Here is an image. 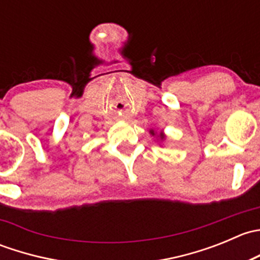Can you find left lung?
<instances>
[{"label": "left lung", "mask_w": 260, "mask_h": 260, "mask_svg": "<svg viewBox=\"0 0 260 260\" xmlns=\"http://www.w3.org/2000/svg\"><path fill=\"white\" fill-rule=\"evenodd\" d=\"M151 135H152V136H157V137H158L161 141L165 140V135H164V133H162V132H161V133H154V131L152 129V131H151Z\"/></svg>", "instance_id": "obj_1"}]
</instances>
